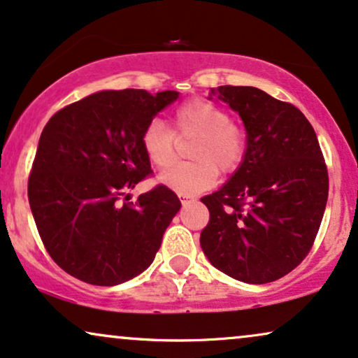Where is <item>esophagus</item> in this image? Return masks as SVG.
I'll use <instances>...</instances> for the list:
<instances>
[{"label": "esophagus", "mask_w": 358, "mask_h": 358, "mask_svg": "<svg viewBox=\"0 0 358 358\" xmlns=\"http://www.w3.org/2000/svg\"><path fill=\"white\" fill-rule=\"evenodd\" d=\"M179 199H180V202H182V204H187V202H189V197L182 196V194H179Z\"/></svg>", "instance_id": "obj_1"}]
</instances>
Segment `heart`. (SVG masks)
I'll use <instances>...</instances> for the list:
<instances>
[{
	"instance_id": "heart-1",
	"label": "heart",
	"mask_w": 358,
	"mask_h": 358,
	"mask_svg": "<svg viewBox=\"0 0 358 358\" xmlns=\"http://www.w3.org/2000/svg\"><path fill=\"white\" fill-rule=\"evenodd\" d=\"M172 124L178 136H197L191 148L194 161L171 166L161 174V182L174 192H204L214 186L219 171L231 174L244 161L247 132L220 106L201 98L189 99L174 109ZM141 144L156 167L169 166L176 159V135L161 119L145 126Z\"/></svg>"
}]
</instances>
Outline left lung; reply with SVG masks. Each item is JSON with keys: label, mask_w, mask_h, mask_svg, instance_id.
<instances>
[{"label": "left lung", "mask_w": 358, "mask_h": 358, "mask_svg": "<svg viewBox=\"0 0 358 358\" xmlns=\"http://www.w3.org/2000/svg\"><path fill=\"white\" fill-rule=\"evenodd\" d=\"M213 94L239 113L247 152L229 182L201 199L210 214L201 247L232 279L267 284L310 252L329 197L327 164L294 104L250 86H219Z\"/></svg>", "instance_id": "8db88e82"}]
</instances>
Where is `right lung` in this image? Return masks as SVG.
Masks as SVG:
<instances>
[{
	"instance_id": "add662e5",
	"label": "right lung",
	"mask_w": 358,
	"mask_h": 358,
	"mask_svg": "<svg viewBox=\"0 0 358 358\" xmlns=\"http://www.w3.org/2000/svg\"><path fill=\"white\" fill-rule=\"evenodd\" d=\"M178 91H101L59 109L44 126L28 199L51 259L76 279L117 285L152 264L180 209L169 187L122 202L151 174L141 138ZM127 201V196H124Z\"/></svg>"
}]
</instances>
